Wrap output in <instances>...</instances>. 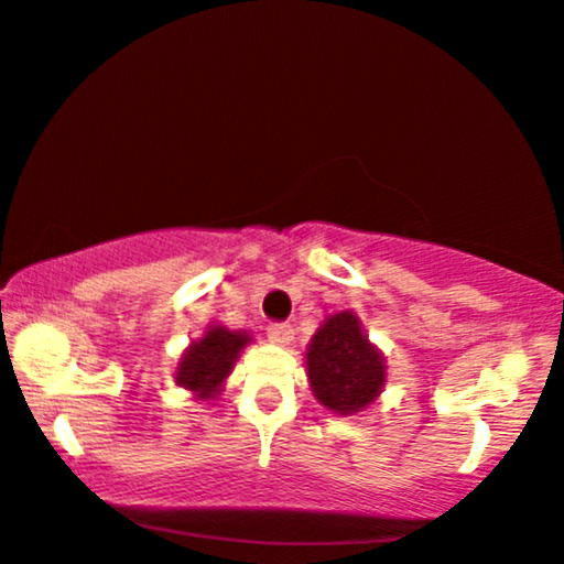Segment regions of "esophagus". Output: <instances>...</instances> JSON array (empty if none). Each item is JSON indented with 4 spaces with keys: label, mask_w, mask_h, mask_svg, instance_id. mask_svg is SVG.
<instances>
[{
    "label": "esophagus",
    "mask_w": 564,
    "mask_h": 564,
    "mask_svg": "<svg viewBox=\"0 0 564 564\" xmlns=\"http://www.w3.org/2000/svg\"><path fill=\"white\" fill-rule=\"evenodd\" d=\"M268 338L273 344H278V347H289L291 341H294V325L289 323H273L268 328Z\"/></svg>",
    "instance_id": "1"
}]
</instances>
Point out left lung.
Wrapping results in <instances>:
<instances>
[{
	"label": "left lung",
	"instance_id": "obj_1",
	"mask_svg": "<svg viewBox=\"0 0 564 564\" xmlns=\"http://www.w3.org/2000/svg\"><path fill=\"white\" fill-rule=\"evenodd\" d=\"M307 378L317 402L336 415H357L376 402L386 383V359L355 312L325 317L307 347Z\"/></svg>",
	"mask_w": 564,
	"mask_h": 564
}]
</instances>
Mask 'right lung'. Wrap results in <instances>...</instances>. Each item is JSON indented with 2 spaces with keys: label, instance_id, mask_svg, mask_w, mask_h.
Instances as JSON below:
<instances>
[{
  "label": "right lung",
  "instance_id": "right-lung-1",
  "mask_svg": "<svg viewBox=\"0 0 564 564\" xmlns=\"http://www.w3.org/2000/svg\"><path fill=\"white\" fill-rule=\"evenodd\" d=\"M252 341L243 330H228L226 325H209L199 341L183 351L175 383L194 391L196 399H215L234 370L241 349Z\"/></svg>",
  "mask_w": 564,
  "mask_h": 564
}]
</instances>
